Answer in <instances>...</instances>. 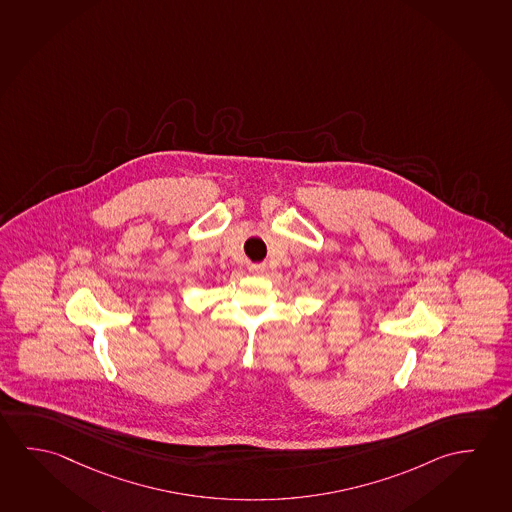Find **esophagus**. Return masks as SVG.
<instances>
[{
	"label": "esophagus",
	"instance_id": "obj_1",
	"mask_svg": "<svg viewBox=\"0 0 512 512\" xmlns=\"http://www.w3.org/2000/svg\"><path fill=\"white\" fill-rule=\"evenodd\" d=\"M251 272L256 276H263V274H267V265H252Z\"/></svg>",
	"mask_w": 512,
	"mask_h": 512
}]
</instances>
